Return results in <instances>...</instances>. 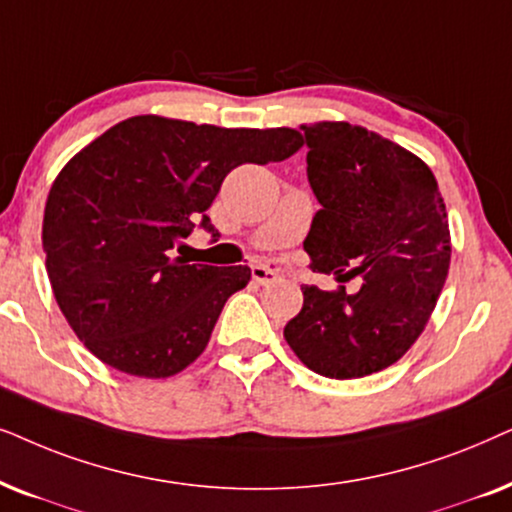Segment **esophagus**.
Returning a JSON list of instances; mask_svg holds the SVG:
<instances>
[{
  "instance_id": "obj_1",
  "label": "esophagus",
  "mask_w": 512,
  "mask_h": 512,
  "mask_svg": "<svg viewBox=\"0 0 512 512\" xmlns=\"http://www.w3.org/2000/svg\"><path fill=\"white\" fill-rule=\"evenodd\" d=\"M250 274H252V281H255V283H260V285L274 283L276 278H278L276 271H271V269H267V267H252Z\"/></svg>"
}]
</instances>
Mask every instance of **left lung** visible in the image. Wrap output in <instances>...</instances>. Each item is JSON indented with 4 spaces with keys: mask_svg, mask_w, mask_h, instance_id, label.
Wrapping results in <instances>:
<instances>
[{
    "mask_svg": "<svg viewBox=\"0 0 512 512\" xmlns=\"http://www.w3.org/2000/svg\"><path fill=\"white\" fill-rule=\"evenodd\" d=\"M320 203L304 250L311 269L360 276V290L304 285L283 337L316 374L358 379L398 363L431 318L452 257L438 182L419 156L346 121L302 126Z\"/></svg>",
    "mask_w": 512,
    "mask_h": 512,
    "instance_id": "left-lung-1",
    "label": "left lung"
}]
</instances>
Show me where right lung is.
<instances>
[{
  "label": "right lung",
  "mask_w": 512,
  "mask_h": 512,
  "mask_svg": "<svg viewBox=\"0 0 512 512\" xmlns=\"http://www.w3.org/2000/svg\"><path fill=\"white\" fill-rule=\"evenodd\" d=\"M295 128H220L156 114L112 126L53 182L42 243L53 297L88 351L114 370L166 379L206 351L248 267L170 257L241 163L288 159Z\"/></svg>",
  "instance_id": "1"
}]
</instances>
